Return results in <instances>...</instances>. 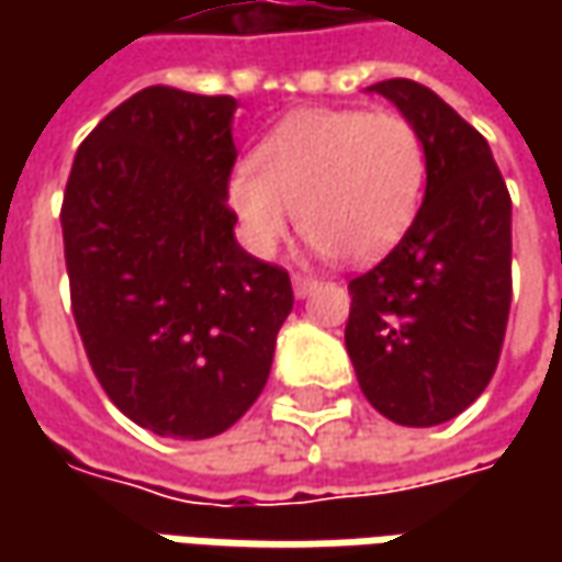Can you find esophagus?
Listing matches in <instances>:
<instances>
[{
  "label": "esophagus",
  "instance_id": "1",
  "mask_svg": "<svg viewBox=\"0 0 562 562\" xmlns=\"http://www.w3.org/2000/svg\"><path fill=\"white\" fill-rule=\"evenodd\" d=\"M318 288V281L315 278H310V274H293V293L303 300V296H310V293Z\"/></svg>",
  "mask_w": 562,
  "mask_h": 562
}]
</instances>
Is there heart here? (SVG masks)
I'll return each instance as SVG.
<instances>
[{"mask_svg":"<svg viewBox=\"0 0 562 562\" xmlns=\"http://www.w3.org/2000/svg\"><path fill=\"white\" fill-rule=\"evenodd\" d=\"M428 149L400 112L303 109L278 121L252 165L227 181V203L247 244L271 256L293 212L315 252L375 262L397 247L419 215Z\"/></svg>","mask_w":562,"mask_h":562,"instance_id":"heart-1","label":"heart"}]
</instances>
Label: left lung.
I'll return each mask as SVG.
<instances>
[{
  "instance_id": "left-lung-1",
  "label": "left lung",
  "mask_w": 562,
  "mask_h": 562,
  "mask_svg": "<svg viewBox=\"0 0 562 562\" xmlns=\"http://www.w3.org/2000/svg\"><path fill=\"white\" fill-rule=\"evenodd\" d=\"M419 127V215L375 269L350 281L347 353L381 416L428 428L460 416L497 369L509 318V193L487 140L438 93L394 77L369 87Z\"/></svg>"
}]
</instances>
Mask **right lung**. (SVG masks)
Wrapping results in <instances>:
<instances>
[{"label":"right lung","instance_id":"obj_1","mask_svg":"<svg viewBox=\"0 0 562 562\" xmlns=\"http://www.w3.org/2000/svg\"><path fill=\"white\" fill-rule=\"evenodd\" d=\"M234 97L146 87L80 143L61 203L71 310L102 391L143 428L203 441L262 394L288 271L234 240Z\"/></svg>","mask_w":562,"mask_h":562}]
</instances>
